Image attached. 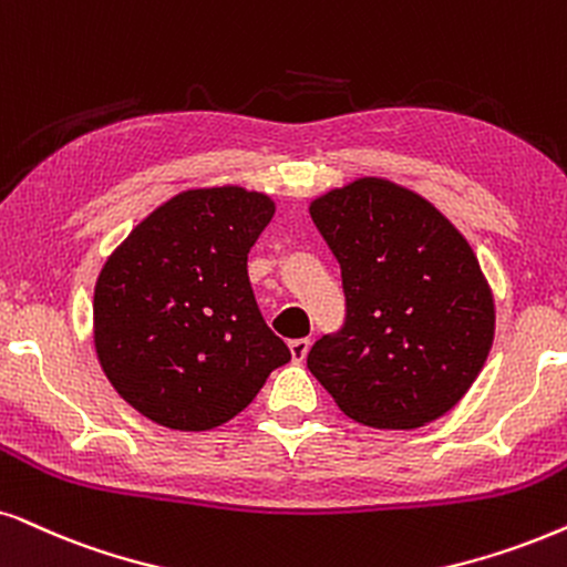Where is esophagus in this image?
<instances>
[{"label": "esophagus", "mask_w": 567, "mask_h": 567, "mask_svg": "<svg viewBox=\"0 0 567 567\" xmlns=\"http://www.w3.org/2000/svg\"><path fill=\"white\" fill-rule=\"evenodd\" d=\"M308 350H311V340H308V337H300V340H292L290 342V355H292V361H303V358L308 355Z\"/></svg>", "instance_id": "esophagus-1"}]
</instances>
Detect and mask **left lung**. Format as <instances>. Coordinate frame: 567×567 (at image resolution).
I'll return each instance as SVG.
<instances>
[{"label": "left lung", "instance_id": "1", "mask_svg": "<svg viewBox=\"0 0 567 567\" xmlns=\"http://www.w3.org/2000/svg\"><path fill=\"white\" fill-rule=\"evenodd\" d=\"M313 225L342 269L346 324L308 353L340 411L415 429L457 405L494 340V298L468 240L419 193L358 177L313 198Z\"/></svg>", "mask_w": 567, "mask_h": 567}]
</instances>
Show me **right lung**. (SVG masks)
Returning a JSON list of instances; mask_svg holds the SVG:
<instances>
[{
  "mask_svg": "<svg viewBox=\"0 0 567 567\" xmlns=\"http://www.w3.org/2000/svg\"><path fill=\"white\" fill-rule=\"evenodd\" d=\"M271 217L267 193L183 190L133 227L99 271V363L154 424L181 432L227 424L290 361L248 279V250Z\"/></svg>",
  "mask_w": 567,
  "mask_h": 567,
  "instance_id": "right-lung-1",
  "label": "right lung"
}]
</instances>
